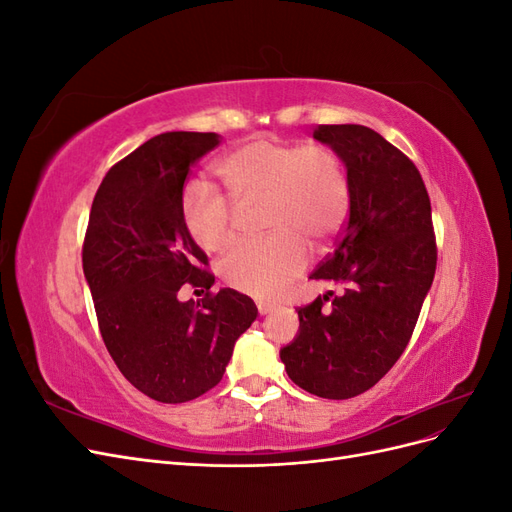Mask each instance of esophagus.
<instances>
[{
  "label": "esophagus",
  "instance_id": "1",
  "mask_svg": "<svg viewBox=\"0 0 512 512\" xmlns=\"http://www.w3.org/2000/svg\"><path fill=\"white\" fill-rule=\"evenodd\" d=\"M256 305H258V312H260V316H265V314H271V312H273V309H275V305H273V303H265V301H258Z\"/></svg>",
  "mask_w": 512,
  "mask_h": 512
}]
</instances>
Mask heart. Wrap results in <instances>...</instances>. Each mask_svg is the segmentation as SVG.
I'll return each mask as SVG.
<instances>
[{
    "label": "heart",
    "mask_w": 512,
    "mask_h": 512,
    "mask_svg": "<svg viewBox=\"0 0 512 512\" xmlns=\"http://www.w3.org/2000/svg\"><path fill=\"white\" fill-rule=\"evenodd\" d=\"M229 200L205 183L181 194V218L205 252H222L235 241L237 208L262 205L267 237L239 243L222 262L224 282L258 299H273L307 265V245L324 250L342 232L352 188L346 164L327 145L256 138L215 164Z\"/></svg>",
    "instance_id": "b5f03b06"
}]
</instances>
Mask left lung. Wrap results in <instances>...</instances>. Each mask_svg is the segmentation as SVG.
<instances>
[{
  "mask_svg": "<svg viewBox=\"0 0 512 512\" xmlns=\"http://www.w3.org/2000/svg\"><path fill=\"white\" fill-rule=\"evenodd\" d=\"M346 164L352 200L335 250L309 275L329 290L299 307V335L282 348L288 376L324 399L369 391L406 350L436 275L431 203L414 162L354 123L318 126Z\"/></svg>",
  "mask_w": 512,
  "mask_h": 512,
  "instance_id": "left-lung-1",
  "label": "left lung"
}]
</instances>
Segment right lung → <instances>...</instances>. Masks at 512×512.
<instances>
[{"label": "right lung", "instance_id": "obj_1", "mask_svg": "<svg viewBox=\"0 0 512 512\" xmlns=\"http://www.w3.org/2000/svg\"><path fill=\"white\" fill-rule=\"evenodd\" d=\"M220 145L213 132H166L102 179L83 241V271L108 354L130 384L162 404L213 389L258 309L232 288L211 292L209 258L181 218L183 183ZM183 283L206 290L183 304Z\"/></svg>", "mask_w": 512, "mask_h": 512}]
</instances>
